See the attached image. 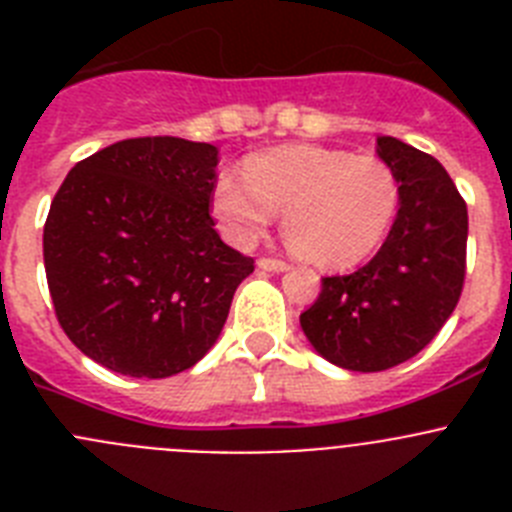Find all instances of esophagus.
I'll return each instance as SVG.
<instances>
[{"mask_svg": "<svg viewBox=\"0 0 512 512\" xmlns=\"http://www.w3.org/2000/svg\"><path fill=\"white\" fill-rule=\"evenodd\" d=\"M259 269H264V271H287L289 264H287V261H282V259H274V256H261Z\"/></svg>", "mask_w": 512, "mask_h": 512, "instance_id": "1", "label": "esophagus"}]
</instances>
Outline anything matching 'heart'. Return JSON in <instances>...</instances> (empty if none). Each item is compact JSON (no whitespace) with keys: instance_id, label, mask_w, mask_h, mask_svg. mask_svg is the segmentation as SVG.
<instances>
[{"instance_id":"b5f03b06","label":"heart","mask_w":512,"mask_h":512,"mask_svg":"<svg viewBox=\"0 0 512 512\" xmlns=\"http://www.w3.org/2000/svg\"><path fill=\"white\" fill-rule=\"evenodd\" d=\"M400 205L395 171L377 156L323 146L256 153L241 174H220L212 212L235 246H251L284 212L289 248L323 269L364 261L390 230Z\"/></svg>"}]
</instances>
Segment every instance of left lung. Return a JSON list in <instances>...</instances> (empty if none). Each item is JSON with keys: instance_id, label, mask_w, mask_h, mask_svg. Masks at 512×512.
I'll list each match as a JSON object with an SVG mask.
<instances>
[{"instance_id": "8db88e82", "label": "left lung", "mask_w": 512, "mask_h": 512, "mask_svg": "<svg viewBox=\"0 0 512 512\" xmlns=\"http://www.w3.org/2000/svg\"><path fill=\"white\" fill-rule=\"evenodd\" d=\"M377 153L400 182L395 225L369 264L325 277L300 315L315 351L351 372H384L423 351L467 277V202L446 169L390 135Z\"/></svg>"}]
</instances>
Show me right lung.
I'll return each mask as SVG.
<instances>
[{
	"label": "right lung",
	"mask_w": 512,
	"mask_h": 512,
	"mask_svg": "<svg viewBox=\"0 0 512 512\" xmlns=\"http://www.w3.org/2000/svg\"><path fill=\"white\" fill-rule=\"evenodd\" d=\"M217 148L171 135L128 138L79 161L43 228L58 325L117 374L164 379L217 341L251 256L210 215Z\"/></svg>",
	"instance_id": "right-lung-1"
}]
</instances>
